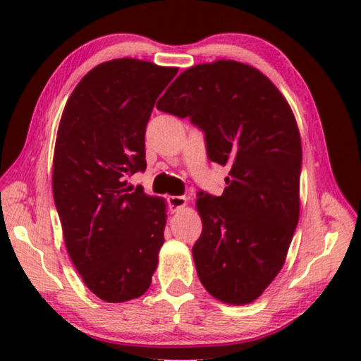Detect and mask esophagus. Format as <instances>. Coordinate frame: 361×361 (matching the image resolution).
I'll return each mask as SVG.
<instances>
[{"label":"esophagus","instance_id":"34e87169","mask_svg":"<svg viewBox=\"0 0 361 361\" xmlns=\"http://www.w3.org/2000/svg\"><path fill=\"white\" fill-rule=\"evenodd\" d=\"M169 205L173 212H178L188 205V199L185 195H172V197H169Z\"/></svg>","mask_w":361,"mask_h":361}]
</instances>
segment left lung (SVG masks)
Segmentation results:
<instances>
[{"label": "left lung", "instance_id": "left-lung-1", "mask_svg": "<svg viewBox=\"0 0 361 361\" xmlns=\"http://www.w3.org/2000/svg\"><path fill=\"white\" fill-rule=\"evenodd\" d=\"M157 109L191 118L205 132L210 161L229 170L221 195L200 191L195 202L200 282L224 304L253 302L283 267L299 219L302 148L295 114L271 79L235 60L185 70Z\"/></svg>", "mask_w": 361, "mask_h": 361}]
</instances>
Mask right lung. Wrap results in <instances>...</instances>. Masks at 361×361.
<instances>
[{
	"label": "right lung",
	"mask_w": 361,
	"mask_h": 361,
	"mask_svg": "<svg viewBox=\"0 0 361 361\" xmlns=\"http://www.w3.org/2000/svg\"><path fill=\"white\" fill-rule=\"evenodd\" d=\"M176 73L146 60H108L79 81L60 119L54 200L73 264L102 301L145 295L157 267L167 202L132 191L126 178L146 169V124Z\"/></svg>",
	"instance_id": "add662e5"
}]
</instances>
